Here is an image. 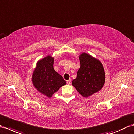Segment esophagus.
Here are the masks:
<instances>
[{
	"label": "esophagus",
	"instance_id": "1",
	"mask_svg": "<svg viewBox=\"0 0 134 134\" xmlns=\"http://www.w3.org/2000/svg\"><path fill=\"white\" fill-rule=\"evenodd\" d=\"M71 79H69L68 80H67V84H71Z\"/></svg>",
	"mask_w": 134,
	"mask_h": 134
}]
</instances>
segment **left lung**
<instances>
[{"instance_id":"obj_1","label":"left lung","mask_w":134,"mask_h":134,"mask_svg":"<svg viewBox=\"0 0 134 134\" xmlns=\"http://www.w3.org/2000/svg\"><path fill=\"white\" fill-rule=\"evenodd\" d=\"M80 67L72 85L83 97H87L98 92L105 81V75L102 63L86 53L79 57Z\"/></svg>"}]
</instances>
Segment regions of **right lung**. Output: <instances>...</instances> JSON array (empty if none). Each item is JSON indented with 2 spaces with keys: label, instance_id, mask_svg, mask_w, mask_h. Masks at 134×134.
<instances>
[{
  "label": "right lung",
  "instance_id": "add662e5",
  "mask_svg": "<svg viewBox=\"0 0 134 134\" xmlns=\"http://www.w3.org/2000/svg\"><path fill=\"white\" fill-rule=\"evenodd\" d=\"M54 58L47 56L38 62L34 71L32 81L41 93L51 97L63 85L66 84L62 76L54 70Z\"/></svg>",
  "mask_w": 134,
  "mask_h": 134
}]
</instances>
